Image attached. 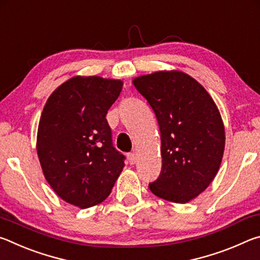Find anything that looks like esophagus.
<instances>
[{"mask_svg": "<svg viewBox=\"0 0 260 260\" xmlns=\"http://www.w3.org/2000/svg\"><path fill=\"white\" fill-rule=\"evenodd\" d=\"M127 159H128V162L131 165H134L136 160H138V157H136L134 152H132V153H128V156H127Z\"/></svg>", "mask_w": 260, "mask_h": 260, "instance_id": "obj_1", "label": "esophagus"}]
</instances>
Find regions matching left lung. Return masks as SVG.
<instances>
[{
	"mask_svg": "<svg viewBox=\"0 0 260 260\" xmlns=\"http://www.w3.org/2000/svg\"><path fill=\"white\" fill-rule=\"evenodd\" d=\"M133 85L156 114L160 131L161 171L151 192L188 203L217 175L225 150V126L205 88L189 74L171 70L144 74Z\"/></svg>",
	"mask_w": 260,
	"mask_h": 260,
	"instance_id": "obj_1",
	"label": "left lung"
}]
</instances>
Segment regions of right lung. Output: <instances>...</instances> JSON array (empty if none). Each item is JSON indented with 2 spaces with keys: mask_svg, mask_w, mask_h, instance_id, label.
<instances>
[{
  "mask_svg": "<svg viewBox=\"0 0 260 260\" xmlns=\"http://www.w3.org/2000/svg\"><path fill=\"white\" fill-rule=\"evenodd\" d=\"M122 85L73 77L52 91L41 113L37 151L43 175L61 200L80 209L102 203L125 166L105 118Z\"/></svg>",
  "mask_w": 260,
  "mask_h": 260,
  "instance_id": "1",
  "label": "right lung"
}]
</instances>
